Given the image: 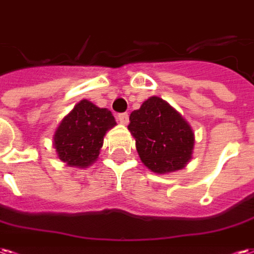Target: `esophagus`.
Masks as SVG:
<instances>
[{"label": "esophagus", "instance_id": "34e87169", "mask_svg": "<svg viewBox=\"0 0 254 254\" xmlns=\"http://www.w3.org/2000/svg\"><path fill=\"white\" fill-rule=\"evenodd\" d=\"M118 120H119L122 125H127L128 123V114L125 112V114L118 115Z\"/></svg>", "mask_w": 254, "mask_h": 254}]
</instances>
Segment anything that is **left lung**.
I'll list each match as a JSON object with an SVG mask.
<instances>
[{"label": "left lung", "mask_w": 254, "mask_h": 254, "mask_svg": "<svg viewBox=\"0 0 254 254\" xmlns=\"http://www.w3.org/2000/svg\"><path fill=\"white\" fill-rule=\"evenodd\" d=\"M128 129L140 161L154 173L186 168L192 158L195 135L183 116L165 100L150 97L129 115Z\"/></svg>", "instance_id": "1"}]
</instances>
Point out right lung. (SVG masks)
I'll return each mask as SVG.
<instances>
[{
    "label": "right lung",
    "instance_id": "right-lung-1",
    "mask_svg": "<svg viewBox=\"0 0 254 254\" xmlns=\"http://www.w3.org/2000/svg\"><path fill=\"white\" fill-rule=\"evenodd\" d=\"M116 126L114 115L88 100H81L59 123L54 146L68 166L88 168L97 161L107 131Z\"/></svg>",
    "mask_w": 254,
    "mask_h": 254
}]
</instances>
